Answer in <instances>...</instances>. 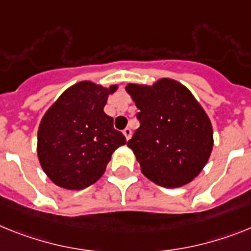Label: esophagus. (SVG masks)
Returning <instances> with one entry per match:
<instances>
[{
  "mask_svg": "<svg viewBox=\"0 0 251 251\" xmlns=\"http://www.w3.org/2000/svg\"><path fill=\"white\" fill-rule=\"evenodd\" d=\"M122 134H124V135H125V138H126V140H130V138H131V130L129 129V127H126L125 130H124V131H122Z\"/></svg>",
  "mask_w": 251,
  "mask_h": 251,
  "instance_id": "1",
  "label": "esophagus"
}]
</instances>
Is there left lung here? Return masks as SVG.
Wrapping results in <instances>:
<instances>
[{"mask_svg": "<svg viewBox=\"0 0 251 251\" xmlns=\"http://www.w3.org/2000/svg\"><path fill=\"white\" fill-rule=\"evenodd\" d=\"M140 126L127 142L142 174L159 186L189 184L207 165L213 127L201 104L184 84L170 77L151 85L129 83Z\"/></svg>", "mask_w": 251, "mask_h": 251, "instance_id": "obj_1", "label": "left lung"}]
</instances>
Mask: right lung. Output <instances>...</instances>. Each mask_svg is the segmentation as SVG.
Instances as JSON below:
<instances>
[{"label": "right lung", "mask_w": 251, "mask_h": 251, "mask_svg": "<svg viewBox=\"0 0 251 251\" xmlns=\"http://www.w3.org/2000/svg\"><path fill=\"white\" fill-rule=\"evenodd\" d=\"M119 85L83 80L67 88L46 111L38 127L37 153L44 174L57 186L81 190L106 171L112 153L126 144L104 113Z\"/></svg>", "instance_id": "obj_1"}]
</instances>
